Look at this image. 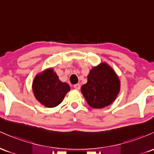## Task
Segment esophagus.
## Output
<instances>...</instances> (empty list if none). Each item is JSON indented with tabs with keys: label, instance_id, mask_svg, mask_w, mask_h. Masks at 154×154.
<instances>
[{
	"label": "esophagus",
	"instance_id": "esophagus-1",
	"mask_svg": "<svg viewBox=\"0 0 154 154\" xmlns=\"http://www.w3.org/2000/svg\"><path fill=\"white\" fill-rule=\"evenodd\" d=\"M74 88L76 89V90L79 91L80 89V84H76V85H74Z\"/></svg>",
	"mask_w": 154,
	"mask_h": 154
}]
</instances>
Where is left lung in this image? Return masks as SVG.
<instances>
[{"label":"left lung","instance_id":"1","mask_svg":"<svg viewBox=\"0 0 154 154\" xmlns=\"http://www.w3.org/2000/svg\"><path fill=\"white\" fill-rule=\"evenodd\" d=\"M120 88L121 82L117 74L103 62L91 69L87 83L81 87V92L91 107L102 109L116 100Z\"/></svg>","mask_w":154,"mask_h":154}]
</instances>
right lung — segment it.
I'll return each instance as SVG.
<instances>
[{"label": "right lung", "instance_id": "add662e5", "mask_svg": "<svg viewBox=\"0 0 154 154\" xmlns=\"http://www.w3.org/2000/svg\"><path fill=\"white\" fill-rule=\"evenodd\" d=\"M35 98L46 107H55L62 102L70 91L66 82L59 80L52 68L47 69L35 77L32 85Z\"/></svg>", "mask_w": 154, "mask_h": 154}]
</instances>
